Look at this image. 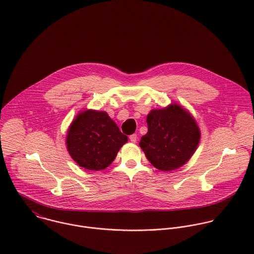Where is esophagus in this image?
Instances as JSON below:
<instances>
[{
    "label": "esophagus",
    "mask_w": 254,
    "mask_h": 254,
    "mask_svg": "<svg viewBox=\"0 0 254 254\" xmlns=\"http://www.w3.org/2000/svg\"><path fill=\"white\" fill-rule=\"evenodd\" d=\"M136 139H137V135H136V134H131V135H129V140H130L131 142H135Z\"/></svg>",
    "instance_id": "obj_1"
}]
</instances>
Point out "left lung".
<instances>
[{"label": "left lung", "instance_id": "1", "mask_svg": "<svg viewBox=\"0 0 254 254\" xmlns=\"http://www.w3.org/2000/svg\"><path fill=\"white\" fill-rule=\"evenodd\" d=\"M148 132L141 136L139 147L150 163L165 172L185 165L200 141V129L188 111L172 103L153 110L147 117Z\"/></svg>", "mask_w": 254, "mask_h": 254}]
</instances>
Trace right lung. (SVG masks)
Segmentation results:
<instances>
[{
	"mask_svg": "<svg viewBox=\"0 0 254 254\" xmlns=\"http://www.w3.org/2000/svg\"><path fill=\"white\" fill-rule=\"evenodd\" d=\"M127 141L117 124L104 112L86 110L70 125L66 146L78 166L99 171L110 166Z\"/></svg>",
	"mask_w": 254,
	"mask_h": 254,
	"instance_id": "right-lung-1",
	"label": "right lung"
}]
</instances>
